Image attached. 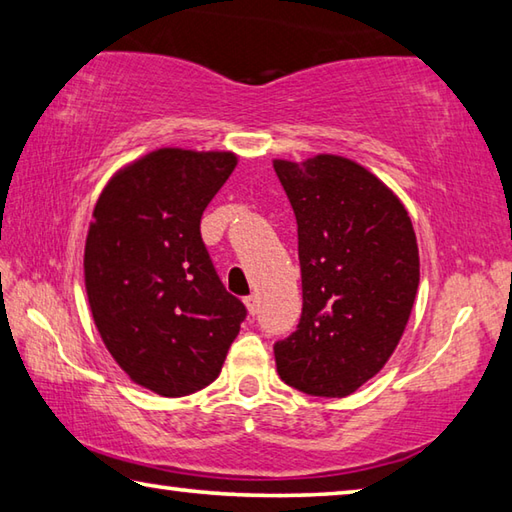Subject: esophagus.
I'll use <instances>...</instances> for the list:
<instances>
[{"instance_id": "esophagus-1", "label": "esophagus", "mask_w": 512, "mask_h": 512, "mask_svg": "<svg viewBox=\"0 0 512 512\" xmlns=\"http://www.w3.org/2000/svg\"><path fill=\"white\" fill-rule=\"evenodd\" d=\"M244 304H246V311L250 313V315H255L257 313V306H259V297L253 293V295H248L246 300H244Z\"/></svg>"}]
</instances>
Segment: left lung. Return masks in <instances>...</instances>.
<instances>
[{
	"instance_id": "obj_1",
	"label": "left lung",
	"mask_w": 512,
	"mask_h": 512,
	"mask_svg": "<svg viewBox=\"0 0 512 512\" xmlns=\"http://www.w3.org/2000/svg\"><path fill=\"white\" fill-rule=\"evenodd\" d=\"M297 219L302 318L275 345L277 374L342 398L374 378L403 338L421 264L412 219L392 188L338 154L273 159Z\"/></svg>"
}]
</instances>
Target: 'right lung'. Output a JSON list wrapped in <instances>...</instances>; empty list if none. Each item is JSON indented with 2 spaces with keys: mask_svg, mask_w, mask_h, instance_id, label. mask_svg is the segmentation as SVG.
<instances>
[{
  "mask_svg": "<svg viewBox=\"0 0 512 512\" xmlns=\"http://www.w3.org/2000/svg\"><path fill=\"white\" fill-rule=\"evenodd\" d=\"M239 163L235 152L159 147L111 176L85 241L96 329L129 380L176 398L224 367L246 306L201 241V215Z\"/></svg>",
  "mask_w": 512,
  "mask_h": 512,
  "instance_id": "obj_1",
  "label": "right lung"
}]
</instances>
